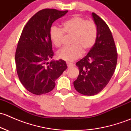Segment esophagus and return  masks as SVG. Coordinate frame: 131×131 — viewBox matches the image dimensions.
<instances>
[{
	"mask_svg": "<svg viewBox=\"0 0 131 131\" xmlns=\"http://www.w3.org/2000/svg\"><path fill=\"white\" fill-rule=\"evenodd\" d=\"M67 66H68V67H73L74 66V64L73 63H67Z\"/></svg>",
	"mask_w": 131,
	"mask_h": 131,
	"instance_id": "obj_1",
	"label": "esophagus"
}]
</instances>
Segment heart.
<instances>
[{
    "mask_svg": "<svg viewBox=\"0 0 131 131\" xmlns=\"http://www.w3.org/2000/svg\"><path fill=\"white\" fill-rule=\"evenodd\" d=\"M64 34L71 35L69 47H66L57 52L59 59L72 61L86 52L94 46L97 36V30L94 22L86 20L79 16H74L62 23L61 28L52 26L49 30V38L56 47L61 46Z\"/></svg>",
    "mask_w": 131,
    "mask_h": 131,
    "instance_id": "obj_1",
    "label": "heart"
}]
</instances>
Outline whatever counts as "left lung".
<instances>
[{"label":"left lung","instance_id":"left-lung-1","mask_svg":"<svg viewBox=\"0 0 131 131\" xmlns=\"http://www.w3.org/2000/svg\"><path fill=\"white\" fill-rule=\"evenodd\" d=\"M92 16L97 27V39L88 54L77 62L79 75L73 82L76 91L85 96L97 94L106 87L115 70L118 56L108 26L94 13Z\"/></svg>","mask_w":131,"mask_h":131}]
</instances>
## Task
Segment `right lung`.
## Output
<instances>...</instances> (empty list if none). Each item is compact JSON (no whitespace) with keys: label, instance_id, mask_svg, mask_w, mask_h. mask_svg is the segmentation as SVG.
I'll return each instance as SVG.
<instances>
[{"label":"right lung","instance_id":"right-lung-1","mask_svg":"<svg viewBox=\"0 0 131 131\" xmlns=\"http://www.w3.org/2000/svg\"><path fill=\"white\" fill-rule=\"evenodd\" d=\"M68 10L44 9L34 14L25 26L15 54L17 73L22 85L36 95L50 92L55 80L67 68L63 59L47 61L52 58L49 30L52 23Z\"/></svg>","mask_w":131,"mask_h":131}]
</instances>
